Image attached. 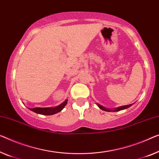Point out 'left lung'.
<instances>
[{
    "label": "left lung",
    "mask_w": 159,
    "mask_h": 159,
    "mask_svg": "<svg viewBox=\"0 0 159 159\" xmlns=\"http://www.w3.org/2000/svg\"><path fill=\"white\" fill-rule=\"evenodd\" d=\"M97 106H98V107L100 108L101 110L105 111H108V112H110V111H121V110L125 109V108H128L129 107H130V106H132V104H130V105H126V106H120V107H118V108H115V109H113V110L109 109V108H106L103 107V106H102L100 105V104H98V103H97Z\"/></svg>",
    "instance_id": "obj_1"
}]
</instances>
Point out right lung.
<instances>
[{
	"instance_id": "1",
	"label": "right lung",
	"mask_w": 159,
	"mask_h": 159,
	"mask_svg": "<svg viewBox=\"0 0 159 159\" xmlns=\"http://www.w3.org/2000/svg\"><path fill=\"white\" fill-rule=\"evenodd\" d=\"M68 99L63 102L60 105L58 106H56V107L53 108H29L30 111H34V112L36 113H39V114L42 115H53L56 114V113L60 112V111L63 109V108L65 107V106L67 104Z\"/></svg>"
}]
</instances>
